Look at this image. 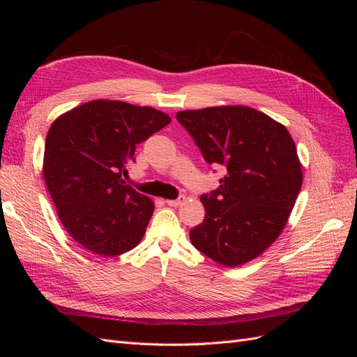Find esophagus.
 Returning a JSON list of instances; mask_svg holds the SVG:
<instances>
[{"label": "esophagus", "instance_id": "34e87169", "mask_svg": "<svg viewBox=\"0 0 357 357\" xmlns=\"http://www.w3.org/2000/svg\"><path fill=\"white\" fill-rule=\"evenodd\" d=\"M183 202H185V198H183V197H180L177 199H167L165 201V204L169 205V207H178V205H181Z\"/></svg>", "mask_w": 357, "mask_h": 357}]
</instances>
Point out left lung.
<instances>
[{"instance_id":"obj_1","label":"left lung","mask_w":357,"mask_h":357,"mask_svg":"<svg viewBox=\"0 0 357 357\" xmlns=\"http://www.w3.org/2000/svg\"><path fill=\"white\" fill-rule=\"evenodd\" d=\"M207 164L222 167L220 186L201 195L204 222L192 244L225 266L264 253L283 231L302 186L287 129L252 107L223 105L177 113Z\"/></svg>"}]
</instances>
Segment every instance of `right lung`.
<instances>
[{
    "label": "right lung",
    "mask_w": 357,
    "mask_h": 357,
    "mask_svg": "<svg viewBox=\"0 0 357 357\" xmlns=\"http://www.w3.org/2000/svg\"><path fill=\"white\" fill-rule=\"evenodd\" d=\"M171 122L152 107L91 101L58 117L45 144L43 174L71 238L102 257L142 241L155 205L122 180L139 143Z\"/></svg>",
    "instance_id": "obj_1"
}]
</instances>
